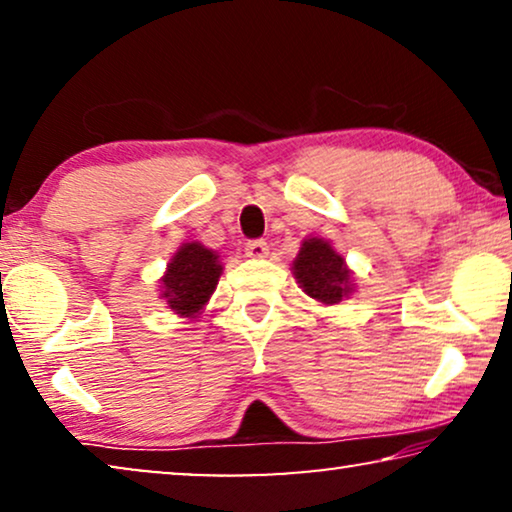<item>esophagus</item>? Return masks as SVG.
Instances as JSON below:
<instances>
[{
    "label": "esophagus",
    "instance_id": "34e87169",
    "mask_svg": "<svg viewBox=\"0 0 512 512\" xmlns=\"http://www.w3.org/2000/svg\"><path fill=\"white\" fill-rule=\"evenodd\" d=\"M247 256L249 258H265L268 256V244H265L263 240L247 242Z\"/></svg>",
    "mask_w": 512,
    "mask_h": 512
}]
</instances>
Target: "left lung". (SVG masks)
Here are the masks:
<instances>
[{"mask_svg": "<svg viewBox=\"0 0 512 512\" xmlns=\"http://www.w3.org/2000/svg\"><path fill=\"white\" fill-rule=\"evenodd\" d=\"M291 270L300 289L321 305H338L354 291L345 258L321 237L303 240Z\"/></svg>", "mask_w": 512, "mask_h": 512, "instance_id": "8db88e82", "label": "left lung"}]
</instances>
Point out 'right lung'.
I'll use <instances>...</instances> for the list:
<instances>
[{
	"instance_id": "add662e5",
	"label": "right lung",
	"mask_w": 512,
	"mask_h": 512,
	"mask_svg": "<svg viewBox=\"0 0 512 512\" xmlns=\"http://www.w3.org/2000/svg\"><path fill=\"white\" fill-rule=\"evenodd\" d=\"M221 272L216 251L200 242L181 244L160 279L163 284L160 298H165L170 310L179 317H195L212 298Z\"/></svg>"
}]
</instances>
